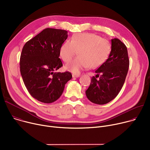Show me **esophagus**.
Wrapping results in <instances>:
<instances>
[{"instance_id":"34e87169","label":"esophagus","mask_w":150,"mask_h":150,"mask_svg":"<svg viewBox=\"0 0 150 150\" xmlns=\"http://www.w3.org/2000/svg\"><path fill=\"white\" fill-rule=\"evenodd\" d=\"M72 76L74 77V78H78V77L80 76V74H72Z\"/></svg>"}]
</instances>
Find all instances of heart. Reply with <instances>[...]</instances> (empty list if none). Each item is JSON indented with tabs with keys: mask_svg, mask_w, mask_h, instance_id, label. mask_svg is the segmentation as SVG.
<instances>
[{
	"mask_svg": "<svg viewBox=\"0 0 150 150\" xmlns=\"http://www.w3.org/2000/svg\"><path fill=\"white\" fill-rule=\"evenodd\" d=\"M110 51L111 45L108 40L94 33H82L74 35L71 41L66 40L60 48V55L67 62L78 53L79 56L65 66L66 70L78 74L88 67L94 69L101 66Z\"/></svg>",
	"mask_w": 150,
	"mask_h": 150,
	"instance_id": "obj_1",
	"label": "heart"
}]
</instances>
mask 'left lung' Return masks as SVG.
<instances>
[{"instance_id": "left-lung-1", "label": "left lung", "mask_w": 150, "mask_h": 150, "mask_svg": "<svg viewBox=\"0 0 150 150\" xmlns=\"http://www.w3.org/2000/svg\"><path fill=\"white\" fill-rule=\"evenodd\" d=\"M129 59L126 46L117 38L111 39V51L108 59L95 71L86 91L91 102L103 105L113 100L122 88L128 72ZM101 75H100V74ZM99 77L100 79H97Z\"/></svg>"}]
</instances>
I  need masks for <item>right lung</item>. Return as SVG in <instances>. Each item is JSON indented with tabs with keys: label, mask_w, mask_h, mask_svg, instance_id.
I'll list each match as a JSON object with an SVG mask.
<instances>
[{
	"label": "right lung",
	"mask_w": 150,
	"mask_h": 150,
	"mask_svg": "<svg viewBox=\"0 0 150 150\" xmlns=\"http://www.w3.org/2000/svg\"><path fill=\"white\" fill-rule=\"evenodd\" d=\"M67 38L64 30L47 28L27 42L22 50L20 67L23 82L31 96L50 103L62 94L71 72H54L62 66L60 48Z\"/></svg>",
	"instance_id": "obj_1"
}]
</instances>
